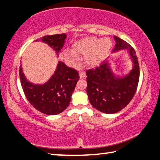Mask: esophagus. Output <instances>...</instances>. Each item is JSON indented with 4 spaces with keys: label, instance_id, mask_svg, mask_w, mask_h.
Instances as JSON below:
<instances>
[{
    "label": "esophagus",
    "instance_id": "1",
    "mask_svg": "<svg viewBox=\"0 0 160 160\" xmlns=\"http://www.w3.org/2000/svg\"><path fill=\"white\" fill-rule=\"evenodd\" d=\"M79 74H80V79H85V78H86L85 72L80 71Z\"/></svg>",
    "mask_w": 160,
    "mask_h": 160
}]
</instances>
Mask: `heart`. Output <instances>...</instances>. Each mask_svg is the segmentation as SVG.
<instances>
[{
  "label": "heart",
  "instance_id": "b5f03b06",
  "mask_svg": "<svg viewBox=\"0 0 160 160\" xmlns=\"http://www.w3.org/2000/svg\"><path fill=\"white\" fill-rule=\"evenodd\" d=\"M112 47V42L109 38L89 37L75 43L72 51L66 52L65 57L71 63L76 64L79 61V56H86V63L89 66H95L107 57Z\"/></svg>",
  "mask_w": 160,
  "mask_h": 160
}]
</instances>
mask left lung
<instances>
[{"mask_svg": "<svg viewBox=\"0 0 160 160\" xmlns=\"http://www.w3.org/2000/svg\"><path fill=\"white\" fill-rule=\"evenodd\" d=\"M112 52L127 49L132 58V68L128 75L118 78L113 75L108 61H103L95 69L88 70L87 93L92 107L105 113L120 112L131 101L136 92L140 77L138 61L131 46L118 37Z\"/></svg>", "mask_w": 160, "mask_h": 160, "instance_id": "obj_1", "label": "left lung"}]
</instances>
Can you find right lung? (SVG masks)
<instances>
[{"instance_id": "add662e5", "label": "right lung", "mask_w": 160, "mask_h": 160, "mask_svg": "<svg viewBox=\"0 0 160 160\" xmlns=\"http://www.w3.org/2000/svg\"><path fill=\"white\" fill-rule=\"evenodd\" d=\"M66 37V34H58L47 35L39 39L53 48L58 56ZM19 72L26 98L34 108L47 115L58 114L68 107L80 78L76 70L68 67L61 61H58L54 74L43 85L32 83L27 80L22 65Z\"/></svg>"}]
</instances>
